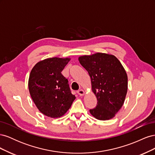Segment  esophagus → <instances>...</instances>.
Returning <instances> with one entry per match:
<instances>
[{
	"label": "esophagus",
	"instance_id": "obj_1",
	"mask_svg": "<svg viewBox=\"0 0 155 155\" xmlns=\"http://www.w3.org/2000/svg\"><path fill=\"white\" fill-rule=\"evenodd\" d=\"M77 93L79 96H83V95H84V94H85V91H84L83 89H80V90L77 91Z\"/></svg>",
	"mask_w": 155,
	"mask_h": 155
}]
</instances>
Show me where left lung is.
Masks as SVG:
<instances>
[{
    "instance_id": "left-lung-1",
    "label": "left lung",
    "mask_w": 155,
    "mask_h": 155,
    "mask_svg": "<svg viewBox=\"0 0 155 155\" xmlns=\"http://www.w3.org/2000/svg\"><path fill=\"white\" fill-rule=\"evenodd\" d=\"M91 79L92 90L97 98L91 114L97 120L114 118L122 107L127 92V76L114 55L96 53L79 58Z\"/></svg>"
}]
</instances>
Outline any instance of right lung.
Masks as SVG:
<instances>
[{
  "mask_svg": "<svg viewBox=\"0 0 155 155\" xmlns=\"http://www.w3.org/2000/svg\"><path fill=\"white\" fill-rule=\"evenodd\" d=\"M70 59L51 58L41 61L30 74L28 88L32 100L39 111L50 118L63 116L76 99L68 79L61 74Z\"/></svg>",
  "mask_w": 155,
  "mask_h": 155,
  "instance_id": "add662e5",
  "label": "right lung"
}]
</instances>
